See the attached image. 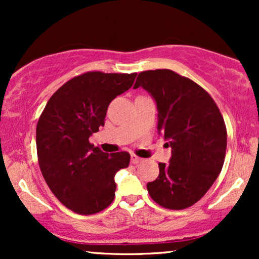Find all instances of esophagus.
<instances>
[{"mask_svg": "<svg viewBox=\"0 0 259 259\" xmlns=\"http://www.w3.org/2000/svg\"><path fill=\"white\" fill-rule=\"evenodd\" d=\"M132 163L133 164H139V163H141L142 162V158H140V157H138V156H135V154H132Z\"/></svg>", "mask_w": 259, "mask_h": 259, "instance_id": "obj_1", "label": "esophagus"}]
</instances>
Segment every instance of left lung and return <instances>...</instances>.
<instances>
[{"instance_id":"1","label":"left lung","mask_w":259,"mask_h":259,"mask_svg":"<svg viewBox=\"0 0 259 259\" xmlns=\"http://www.w3.org/2000/svg\"><path fill=\"white\" fill-rule=\"evenodd\" d=\"M141 86L157 106V130L171 148L169 163L147 184L154 202L168 209H185L200 201L221 173L227 151V127L206 90L173 70L139 74Z\"/></svg>"}]
</instances>
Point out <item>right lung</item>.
Here are the masks:
<instances>
[{"instance_id":"obj_1","label":"right lung","mask_w":259,"mask_h":259,"mask_svg":"<svg viewBox=\"0 0 259 259\" xmlns=\"http://www.w3.org/2000/svg\"><path fill=\"white\" fill-rule=\"evenodd\" d=\"M138 74L89 72L62 85L36 126L38 165L61 203L95 214L114 200V175L130 162L127 152L106 153L89 138L105 125L109 103L129 90Z\"/></svg>"}]
</instances>
